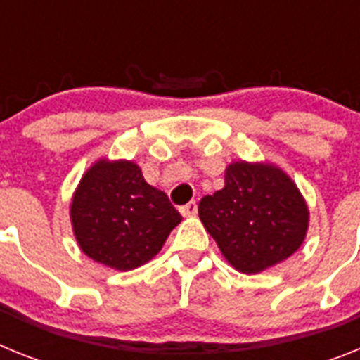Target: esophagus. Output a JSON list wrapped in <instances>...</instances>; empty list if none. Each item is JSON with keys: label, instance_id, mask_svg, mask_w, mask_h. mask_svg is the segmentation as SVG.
<instances>
[{"label": "esophagus", "instance_id": "34e87169", "mask_svg": "<svg viewBox=\"0 0 360 360\" xmlns=\"http://www.w3.org/2000/svg\"><path fill=\"white\" fill-rule=\"evenodd\" d=\"M196 212H198V205H196V202H189V203H186L184 207H180V214H182L184 218L195 216Z\"/></svg>", "mask_w": 360, "mask_h": 360}]
</instances>
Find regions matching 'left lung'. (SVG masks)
<instances>
[{"instance_id":"obj_1","label":"left lung","mask_w":360,"mask_h":360,"mask_svg":"<svg viewBox=\"0 0 360 360\" xmlns=\"http://www.w3.org/2000/svg\"><path fill=\"white\" fill-rule=\"evenodd\" d=\"M203 227L225 262L241 274H259L303 245L310 211L299 187L270 162H231L225 187L198 203Z\"/></svg>"}]
</instances>
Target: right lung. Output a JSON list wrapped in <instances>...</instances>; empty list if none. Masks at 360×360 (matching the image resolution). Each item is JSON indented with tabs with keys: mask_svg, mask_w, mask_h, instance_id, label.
Returning a JSON list of instances; mask_svg holds the SVG:
<instances>
[{
	"mask_svg": "<svg viewBox=\"0 0 360 360\" xmlns=\"http://www.w3.org/2000/svg\"><path fill=\"white\" fill-rule=\"evenodd\" d=\"M70 219L86 256L126 272L151 262L182 216L146 182L139 164L98 158L73 193Z\"/></svg>",
	"mask_w": 360,
	"mask_h": 360,
	"instance_id": "add662e5",
	"label": "right lung"
}]
</instances>
